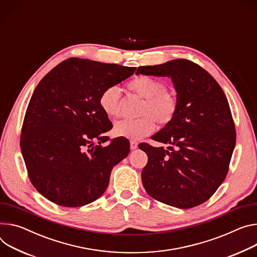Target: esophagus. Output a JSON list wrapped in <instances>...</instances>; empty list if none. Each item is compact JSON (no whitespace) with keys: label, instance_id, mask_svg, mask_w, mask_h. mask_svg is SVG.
<instances>
[{"label":"esophagus","instance_id":"esophagus-1","mask_svg":"<svg viewBox=\"0 0 257 257\" xmlns=\"http://www.w3.org/2000/svg\"><path fill=\"white\" fill-rule=\"evenodd\" d=\"M137 147H138V144H137L136 142H134V141H131V142H130V149H131L132 151L136 150Z\"/></svg>","mask_w":257,"mask_h":257}]
</instances>
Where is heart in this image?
Segmentation results:
<instances>
[{"label":"heart","instance_id":"heart-1","mask_svg":"<svg viewBox=\"0 0 257 257\" xmlns=\"http://www.w3.org/2000/svg\"><path fill=\"white\" fill-rule=\"evenodd\" d=\"M127 88L136 95L145 98L141 114L143 118L137 120H121L113 125V133L116 136L126 137L131 141H139L155 131L157 121L161 125L170 123L178 109V100L174 93L165 90L162 81L139 76L127 84ZM121 91L118 87L105 88L99 96V106L102 111L114 118L120 111Z\"/></svg>","mask_w":257,"mask_h":257}]
</instances>
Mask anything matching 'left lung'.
Masks as SVG:
<instances>
[{
  "mask_svg": "<svg viewBox=\"0 0 257 257\" xmlns=\"http://www.w3.org/2000/svg\"><path fill=\"white\" fill-rule=\"evenodd\" d=\"M136 74L171 78L178 109L173 120L152 136L169 145L138 147L148 155L142 179L155 200L180 209L211 198L223 182L236 145L230 108L219 84L188 59L139 66Z\"/></svg>",
  "mask_w": 257,
  "mask_h": 257,
  "instance_id": "obj_1",
  "label": "left lung"
}]
</instances>
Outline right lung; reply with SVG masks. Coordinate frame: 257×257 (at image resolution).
<instances>
[{"mask_svg": "<svg viewBox=\"0 0 257 257\" xmlns=\"http://www.w3.org/2000/svg\"><path fill=\"white\" fill-rule=\"evenodd\" d=\"M135 67L68 58L46 75L26 111L20 148L36 190L64 207H81L106 190L111 169L129 152L125 137L108 141L112 124L99 106L101 92Z\"/></svg>", "mask_w": 257, "mask_h": 257, "instance_id": "1", "label": "right lung"}]
</instances>
